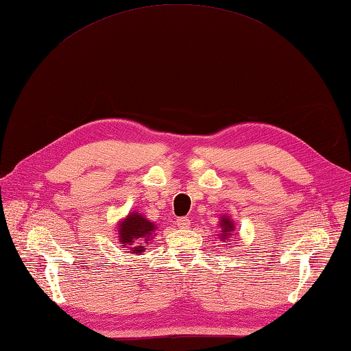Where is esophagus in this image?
<instances>
[{"instance_id":"1","label":"esophagus","mask_w":351,"mask_h":351,"mask_svg":"<svg viewBox=\"0 0 351 351\" xmlns=\"http://www.w3.org/2000/svg\"><path fill=\"white\" fill-rule=\"evenodd\" d=\"M190 224H191V219L189 217H181L176 219V226L179 229H189Z\"/></svg>"}]
</instances>
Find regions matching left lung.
Instances as JSON below:
<instances>
[{"label": "left lung", "instance_id": "obj_1", "mask_svg": "<svg viewBox=\"0 0 351 351\" xmlns=\"http://www.w3.org/2000/svg\"><path fill=\"white\" fill-rule=\"evenodd\" d=\"M221 229H223V233H221V236H223V239H227V236H229V233L230 232H233L234 229H233V224H232V221L229 218H221Z\"/></svg>", "mask_w": 351, "mask_h": 351}]
</instances>
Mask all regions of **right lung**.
Wrapping results in <instances>:
<instances>
[{
    "instance_id": "1",
    "label": "right lung",
    "mask_w": 351,
    "mask_h": 351,
    "mask_svg": "<svg viewBox=\"0 0 351 351\" xmlns=\"http://www.w3.org/2000/svg\"><path fill=\"white\" fill-rule=\"evenodd\" d=\"M154 226L148 219L138 214H130L124 221L119 224V239L122 243L132 247L133 252H142L148 245V241L154 233Z\"/></svg>"
}]
</instances>
